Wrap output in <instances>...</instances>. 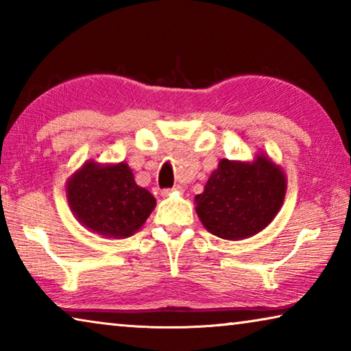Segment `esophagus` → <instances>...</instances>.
I'll return each mask as SVG.
<instances>
[{
	"label": "esophagus",
	"instance_id": "obj_1",
	"mask_svg": "<svg viewBox=\"0 0 351 351\" xmlns=\"http://www.w3.org/2000/svg\"><path fill=\"white\" fill-rule=\"evenodd\" d=\"M180 190H181V187L176 186V187H171V189H164L161 193L164 195V197H169V195H171L173 192H180Z\"/></svg>",
	"mask_w": 351,
	"mask_h": 351
}]
</instances>
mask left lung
I'll list each match as a JSON object with an SVG mask.
<instances>
[{
	"label": "left lung",
	"mask_w": 351,
	"mask_h": 351,
	"mask_svg": "<svg viewBox=\"0 0 351 351\" xmlns=\"http://www.w3.org/2000/svg\"><path fill=\"white\" fill-rule=\"evenodd\" d=\"M287 180L268 158L254 162L221 159L204 192L195 197L204 228L224 240L252 237L268 226L283 204Z\"/></svg>",
	"instance_id": "8db88e82"
}]
</instances>
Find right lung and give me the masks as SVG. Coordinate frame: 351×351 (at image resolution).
Returning <instances> with one entry per match:
<instances>
[{"mask_svg": "<svg viewBox=\"0 0 351 351\" xmlns=\"http://www.w3.org/2000/svg\"><path fill=\"white\" fill-rule=\"evenodd\" d=\"M68 203L77 219L93 232L125 239L133 235L156 206L147 189L134 182L125 162H86L68 181Z\"/></svg>", "mask_w": 351, "mask_h": 351, "instance_id": "obj_1", "label": "right lung"}]
</instances>
